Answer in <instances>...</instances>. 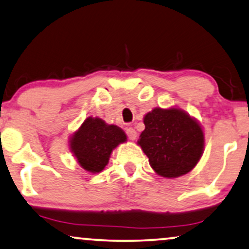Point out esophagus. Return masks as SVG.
Instances as JSON below:
<instances>
[{
    "label": "esophagus",
    "mask_w": 249,
    "mask_h": 249,
    "mask_svg": "<svg viewBox=\"0 0 249 249\" xmlns=\"http://www.w3.org/2000/svg\"><path fill=\"white\" fill-rule=\"evenodd\" d=\"M126 134L128 139H130L131 141H134L135 139H137V132H135V130L133 127H128L126 128Z\"/></svg>",
    "instance_id": "esophagus-1"
}]
</instances>
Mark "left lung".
I'll use <instances>...</instances> for the list:
<instances>
[{
	"instance_id": "8db88e82",
	"label": "left lung",
	"mask_w": 249,
	"mask_h": 249,
	"mask_svg": "<svg viewBox=\"0 0 249 249\" xmlns=\"http://www.w3.org/2000/svg\"><path fill=\"white\" fill-rule=\"evenodd\" d=\"M138 143L156 173L178 178L196 166L204 151V132L196 119L178 108H155L143 118Z\"/></svg>"
}]
</instances>
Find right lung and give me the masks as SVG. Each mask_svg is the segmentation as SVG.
<instances>
[{"mask_svg":"<svg viewBox=\"0 0 249 249\" xmlns=\"http://www.w3.org/2000/svg\"><path fill=\"white\" fill-rule=\"evenodd\" d=\"M126 141V134L116 125L98 117H88L71 135L69 148L85 171L99 173L108 164L111 151Z\"/></svg>","mask_w":249,"mask_h":249,"instance_id":"right-lung-1","label":"right lung"}]
</instances>
